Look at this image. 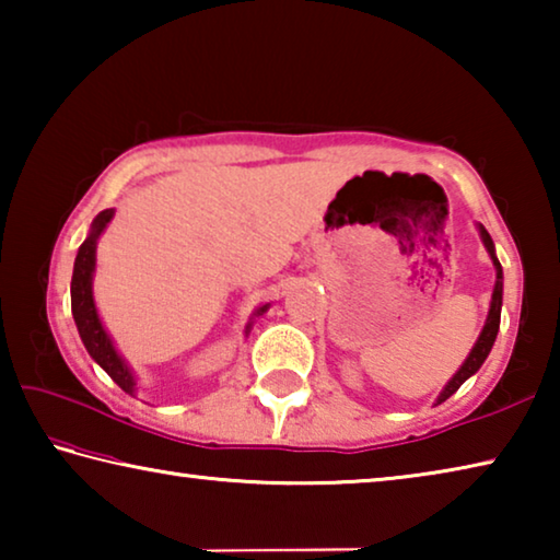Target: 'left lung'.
Segmentation results:
<instances>
[{
  "label": "left lung",
  "instance_id": "left-lung-1",
  "mask_svg": "<svg viewBox=\"0 0 560 560\" xmlns=\"http://www.w3.org/2000/svg\"><path fill=\"white\" fill-rule=\"evenodd\" d=\"M479 232H481V240H485L487 249H489V254H491V261H494V267H497V283H494V293H491L489 318H487V326H485V330H481V336H479V340H477V346L471 348L469 358L464 360V365L459 368L457 375H454L452 381L447 383V387H444L438 402H444V400H447L450 395H454V393L459 390V385H462L464 381H467L469 375H474V373L479 371L481 363H485L487 355H489L491 346H494L497 334H499V318H501V291H504V277H501V264H499L497 254H494V242H491L489 232L485 230V226H479Z\"/></svg>",
  "mask_w": 560,
  "mask_h": 560
}]
</instances>
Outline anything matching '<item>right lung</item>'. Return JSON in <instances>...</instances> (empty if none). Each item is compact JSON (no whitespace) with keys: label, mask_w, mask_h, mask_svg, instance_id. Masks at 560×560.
I'll return each instance as SVG.
<instances>
[{"label":"right lung","mask_w":560,"mask_h":560,"mask_svg":"<svg viewBox=\"0 0 560 560\" xmlns=\"http://www.w3.org/2000/svg\"><path fill=\"white\" fill-rule=\"evenodd\" d=\"M110 217H113V210H103L96 220H93L89 240L79 246V254H75L73 277H71V311H73L75 328H79V336L83 340V346H86L89 355L113 377V383H118L126 393H132L136 381H132V373L128 371V365L122 363V358L116 353V348H113L108 334L103 330L96 306H93V293H91V277H93V267H96V240L101 236V232L106 230ZM264 311H267V306H261L259 314H264Z\"/></svg>","instance_id":"1"}]
</instances>
